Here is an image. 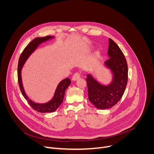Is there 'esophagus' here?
<instances>
[{"label": "esophagus", "mask_w": 154, "mask_h": 154, "mask_svg": "<svg viewBox=\"0 0 154 154\" xmlns=\"http://www.w3.org/2000/svg\"><path fill=\"white\" fill-rule=\"evenodd\" d=\"M80 77V74L79 72H76L72 76V80L75 81V80H77V79H79Z\"/></svg>", "instance_id": "obj_1"}]
</instances>
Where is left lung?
I'll list each match as a JSON object with an SVG mask.
<instances>
[{"instance_id":"8db88e82","label":"left lung","mask_w":154,"mask_h":154,"mask_svg":"<svg viewBox=\"0 0 154 154\" xmlns=\"http://www.w3.org/2000/svg\"><path fill=\"white\" fill-rule=\"evenodd\" d=\"M108 55L105 63L113 72V80L109 86L101 85L92 76L86 79L90 101L99 109H108L116 105L122 98L128 81V66L125 56L116 44L109 38Z\"/></svg>"}]
</instances>
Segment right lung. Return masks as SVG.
Here are the masks:
<instances>
[{"mask_svg":"<svg viewBox=\"0 0 154 154\" xmlns=\"http://www.w3.org/2000/svg\"><path fill=\"white\" fill-rule=\"evenodd\" d=\"M52 38V36H46L45 37L41 38H35L25 48L23 52L20 54L18 61L17 79L20 90L24 98L28 101L29 104L35 109V110L40 113H51L57 110V108L59 107V106L61 105L63 100L66 90L67 89V88L69 86L71 82L69 78H66L61 81L57 88L53 99L50 102L45 103H36L32 102L30 99H29V97L24 92L21 80V69L23 68L25 61L28 58L29 55L35 51V49L37 48V46L39 44L44 41H46Z\"/></svg>","mask_w":154,"mask_h":154,"instance_id":"add662e5","label":"right lung"}]
</instances>
